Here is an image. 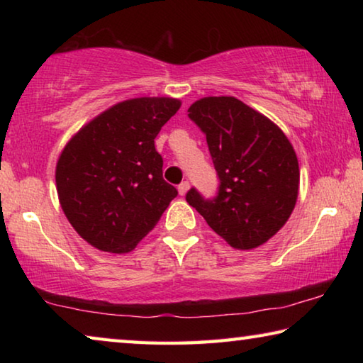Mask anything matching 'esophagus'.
I'll list each match as a JSON object with an SVG mask.
<instances>
[{
  "mask_svg": "<svg viewBox=\"0 0 363 363\" xmlns=\"http://www.w3.org/2000/svg\"><path fill=\"white\" fill-rule=\"evenodd\" d=\"M189 182L187 181H184V182H181L179 186H177V190H179V195H186L187 194V190H189Z\"/></svg>",
  "mask_w": 363,
  "mask_h": 363,
  "instance_id": "obj_1",
  "label": "esophagus"
}]
</instances>
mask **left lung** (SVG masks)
Masks as SVG:
<instances>
[{
  "label": "left lung",
  "instance_id": "left-lung-1",
  "mask_svg": "<svg viewBox=\"0 0 363 363\" xmlns=\"http://www.w3.org/2000/svg\"><path fill=\"white\" fill-rule=\"evenodd\" d=\"M187 112L206 136L219 177L214 199L192 187L189 205L233 248L266 243L296 205L299 164L290 140L267 116L230 96L203 97Z\"/></svg>",
  "mask_w": 363,
  "mask_h": 363
}]
</instances>
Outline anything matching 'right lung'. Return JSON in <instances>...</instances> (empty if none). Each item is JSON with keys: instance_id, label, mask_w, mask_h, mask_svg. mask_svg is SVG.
Here are the masks:
<instances>
[{"instance_id": "add662e5", "label": "right lung", "mask_w": 363, "mask_h": 363, "mask_svg": "<svg viewBox=\"0 0 363 363\" xmlns=\"http://www.w3.org/2000/svg\"><path fill=\"white\" fill-rule=\"evenodd\" d=\"M179 107L181 101L173 97L118 102L64 147L56 167L60 206L94 248L134 250L177 195L163 179L155 138Z\"/></svg>"}]
</instances>
